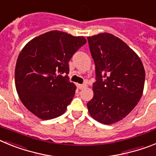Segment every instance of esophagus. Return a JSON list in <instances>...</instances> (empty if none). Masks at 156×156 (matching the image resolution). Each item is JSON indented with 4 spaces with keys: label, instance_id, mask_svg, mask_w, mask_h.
I'll use <instances>...</instances> for the list:
<instances>
[{
    "label": "esophagus",
    "instance_id": "34e87169",
    "mask_svg": "<svg viewBox=\"0 0 156 156\" xmlns=\"http://www.w3.org/2000/svg\"><path fill=\"white\" fill-rule=\"evenodd\" d=\"M77 87L79 88L80 90H82L83 88L87 87V85L86 84H77Z\"/></svg>",
    "mask_w": 156,
    "mask_h": 156
}]
</instances>
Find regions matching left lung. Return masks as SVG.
Instances as JSON below:
<instances>
[{
    "label": "left lung",
    "instance_id": "1",
    "mask_svg": "<svg viewBox=\"0 0 156 156\" xmlns=\"http://www.w3.org/2000/svg\"><path fill=\"white\" fill-rule=\"evenodd\" d=\"M87 40L96 72L88 112L99 122L112 124L125 118L140 101L145 80L144 66L137 54L112 34L102 33Z\"/></svg>",
    "mask_w": 156,
    "mask_h": 156
}]
</instances>
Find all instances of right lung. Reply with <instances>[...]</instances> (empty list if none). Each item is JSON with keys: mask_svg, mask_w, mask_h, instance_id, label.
<instances>
[{"mask_svg": "<svg viewBox=\"0 0 156 156\" xmlns=\"http://www.w3.org/2000/svg\"><path fill=\"white\" fill-rule=\"evenodd\" d=\"M87 43L85 37L47 32L29 41L19 53L15 83L19 99L43 120L62 115L76 87L69 80V62Z\"/></svg>", "mask_w": 156, "mask_h": 156, "instance_id": "obj_1", "label": "right lung"}]
</instances>
